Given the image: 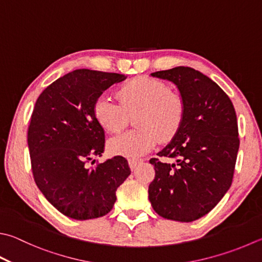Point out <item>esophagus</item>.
I'll return each mask as SVG.
<instances>
[{"label": "esophagus", "instance_id": "34e87169", "mask_svg": "<svg viewBox=\"0 0 262 262\" xmlns=\"http://www.w3.org/2000/svg\"><path fill=\"white\" fill-rule=\"evenodd\" d=\"M139 163H141V160H129V165L131 167V170H135Z\"/></svg>", "mask_w": 262, "mask_h": 262}]
</instances>
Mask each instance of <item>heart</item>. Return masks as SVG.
Listing matches in <instances>:
<instances>
[{"label":"heart","instance_id":"b5f03b06","mask_svg":"<svg viewBox=\"0 0 262 262\" xmlns=\"http://www.w3.org/2000/svg\"><path fill=\"white\" fill-rule=\"evenodd\" d=\"M120 103L108 95L96 100L93 114L103 130L118 132L126 125L127 114L137 112L131 130L112 138L108 148L115 155L136 159L149 152L160 137L171 139L179 130L185 114L181 98L167 91L163 83L140 76L122 85L117 91Z\"/></svg>","mask_w":262,"mask_h":262}]
</instances>
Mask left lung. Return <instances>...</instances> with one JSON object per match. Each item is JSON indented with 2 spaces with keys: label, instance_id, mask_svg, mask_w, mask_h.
I'll list each match as a JSON object with an SVG mask.
<instances>
[{
  "label": "left lung",
  "instance_id": "left-lung-1",
  "mask_svg": "<svg viewBox=\"0 0 262 262\" xmlns=\"http://www.w3.org/2000/svg\"><path fill=\"white\" fill-rule=\"evenodd\" d=\"M173 83L184 102L179 130L151 159L155 179L148 188L152 209L165 219L190 223L208 214L230 188L239 148L237 118L228 96L190 67L151 73Z\"/></svg>",
  "mask_w": 262,
  "mask_h": 262
}]
</instances>
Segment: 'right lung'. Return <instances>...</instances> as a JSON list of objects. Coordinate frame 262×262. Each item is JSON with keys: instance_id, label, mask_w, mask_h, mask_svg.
<instances>
[{"instance_id": "add662e5", "label": "right lung", "mask_w": 262, "mask_h": 262, "mask_svg": "<svg viewBox=\"0 0 262 262\" xmlns=\"http://www.w3.org/2000/svg\"><path fill=\"white\" fill-rule=\"evenodd\" d=\"M125 78L116 73L73 71L49 85L33 110L27 138L34 179L54 208L72 219L107 214L117 188L131 173L122 156L93 169L86 166L105 150V131L93 114L96 100Z\"/></svg>"}]
</instances>
